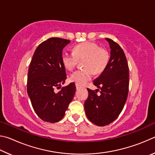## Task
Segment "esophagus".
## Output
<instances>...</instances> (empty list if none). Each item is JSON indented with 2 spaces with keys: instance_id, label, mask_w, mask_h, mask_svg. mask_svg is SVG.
Wrapping results in <instances>:
<instances>
[{
  "instance_id": "esophagus-1",
  "label": "esophagus",
  "mask_w": 155,
  "mask_h": 155,
  "mask_svg": "<svg viewBox=\"0 0 155 155\" xmlns=\"http://www.w3.org/2000/svg\"><path fill=\"white\" fill-rule=\"evenodd\" d=\"M80 86L77 85V84H76V88H77V90H78V89H80Z\"/></svg>"
}]
</instances>
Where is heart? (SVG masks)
I'll return each instance as SVG.
<instances>
[{
  "instance_id": "heart-1",
  "label": "heart",
  "mask_w": 155,
  "mask_h": 155,
  "mask_svg": "<svg viewBox=\"0 0 155 155\" xmlns=\"http://www.w3.org/2000/svg\"><path fill=\"white\" fill-rule=\"evenodd\" d=\"M109 52L92 41H85L75 46L73 52H64L61 62L67 70H72L78 61H83L82 70H77L70 76V80L78 85H83L96 74L103 72L109 61Z\"/></svg>"
}]
</instances>
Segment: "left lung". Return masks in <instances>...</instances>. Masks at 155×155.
<instances>
[{"label": "left lung", "instance_id": "left-lung-1", "mask_svg": "<svg viewBox=\"0 0 155 155\" xmlns=\"http://www.w3.org/2000/svg\"><path fill=\"white\" fill-rule=\"evenodd\" d=\"M111 57L105 70L94 81L98 90L87 88L88 97L84 107L87 118L100 127L111 124L119 116L127 101L129 87V71L127 57L118 44L106 38ZM100 91L101 94H97Z\"/></svg>", "mask_w": 155, "mask_h": 155}]
</instances>
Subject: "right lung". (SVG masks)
<instances>
[{"label":"right lung","instance_id":"obj_1","mask_svg":"<svg viewBox=\"0 0 155 155\" xmlns=\"http://www.w3.org/2000/svg\"><path fill=\"white\" fill-rule=\"evenodd\" d=\"M69 43L70 40L65 39H48L38 46L30 63L27 93L34 111L44 122L61 120L74 96V83L57 91L66 80L61 54Z\"/></svg>","mask_w":155,"mask_h":155}]
</instances>
